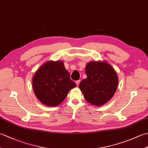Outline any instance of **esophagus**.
I'll return each mask as SVG.
<instances>
[{
	"label": "esophagus",
	"instance_id": "34e87169",
	"mask_svg": "<svg viewBox=\"0 0 148 148\" xmlns=\"http://www.w3.org/2000/svg\"><path fill=\"white\" fill-rule=\"evenodd\" d=\"M79 83H80V80H77V81H76V85H77V86H79Z\"/></svg>",
	"mask_w": 148,
	"mask_h": 148
}]
</instances>
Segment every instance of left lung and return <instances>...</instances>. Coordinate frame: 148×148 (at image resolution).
<instances>
[{
  "label": "left lung",
  "instance_id": "1",
  "mask_svg": "<svg viewBox=\"0 0 148 148\" xmlns=\"http://www.w3.org/2000/svg\"><path fill=\"white\" fill-rule=\"evenodd\" d=\"M87 77L81 81L79 88L87 102L100 106L114 95L118 78L111 65L105 62H90L86 66Z\"/></svg>",
  "mask_w": 148,
  "mask_h": 148
}]
</instances>
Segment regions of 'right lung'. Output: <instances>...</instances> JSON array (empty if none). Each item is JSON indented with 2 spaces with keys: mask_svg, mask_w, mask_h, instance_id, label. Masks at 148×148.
I'll use <instances>...</instances> for the list:
<instances>
[{
  "mask_svg": "<svg viewBox=\"0 0 148 148\" xmlns=\"http://www.w3.org/2000/svg\"><path fill=\"white\" fill-rule=\"evenodd\" d=\"M32 85L39 101L51 107L64 101L69 91L76 86L62 61H49L42 65L34 75Z\"/></svg>",
  "mask_w": 148,
  "mask_h": 148,
  "instance_id": "add662e5",
  "label": "right lung"
}]
</instances>
